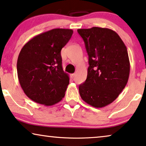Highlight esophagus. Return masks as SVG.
I'll use <instances>...</instances> for the list:
<instances>
[{"instance_id": "1", "label": "esophagus", "mask_w": 146, "mask_h": 146, "mask_svg": "<svg viewBox=\"0 0 146 146\" xmlns=\"http://www.w3.org/2000/svg\"><path fill=\"white\" fill-rule=\"evenodd\" d=\"M71 78H74V77H75V73H72V74H71Z\"/></svg>"}]
</instances>
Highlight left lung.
Returning <instances> with one entry per match:
<instances>
[{
    "label": "left lung",
    "instance_id": "8db88e82",
    "mask_svg": "<svg viewBox=\"0 0 146 146\" xmlns=\"http://www.w3.org/2000/svg\"><path fill=\"white\" fill-rule=\"evenodd\" d=\"M77 32L85 42L89 65L79 94L90 106L103 108L115 100L127 84L130 71L127 48L111 29L95 27Z\"/></svg>",
    "mask_w": 146,
    "mask_h": 146
}]
</instances>
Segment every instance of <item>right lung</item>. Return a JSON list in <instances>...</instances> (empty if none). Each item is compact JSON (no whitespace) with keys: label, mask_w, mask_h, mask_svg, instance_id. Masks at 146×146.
<instances>
[{"label":"right lung","mask_w":146,"mask_h":146,"mask_svg":"<svg viewBox=\"0 0 146 146\" xmlns=\"http://www.w3.org/2000/svg\"><path fill=\"white\" fill-rule=\"evenodd\" d=\"M71 29H54L38 35L23 46L17 60L19 83L33 102L53 106L64 98L69 77L62 67L61 50Z\"/></svg>","instance_id":"obj_1"}]
</instances>
